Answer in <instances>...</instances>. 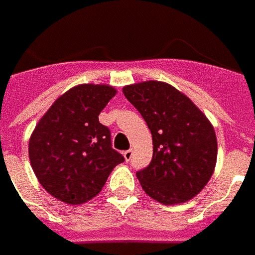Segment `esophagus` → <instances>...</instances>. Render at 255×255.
Returning a JSON list of instances; mask_svg holds the SVG:
<instances>
[{"label": "esophagus", "mask_w": 255, "mask_h": 255, "mask_svg": "<svg viewBox=\"0 0 255 255\" xmlns=\"http://www.w3.org/2000/svg\"><path fill=\"white\" fill-rule=\"evenodd\" d=\"M131 156H133V151L131 149H128V151H124V158L126 162H129L131 159Z\"/></svg>", "instance_id": "esophagus-1"}]
</instances>
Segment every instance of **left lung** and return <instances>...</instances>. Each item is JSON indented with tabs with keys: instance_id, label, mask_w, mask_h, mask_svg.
<instances>
[{
	"instance_id": "left-lung-1",
	"label": "left lung",
	"mask_w": 255,
	"mask_h": 255,
	"mask_svg": "<svg viewBox=\"0 0 255 255\" xmlns=\"http://www.w3.org/2000/svg\"><path fill=\"white\" fill-rule=\"evenodd\" d=\"M152 134L151 163L137 171L141 188L162 205H178L205 188L217 162L211 122L174 86L145 81L124 86Z\"/></svg>"
}]
</instances>
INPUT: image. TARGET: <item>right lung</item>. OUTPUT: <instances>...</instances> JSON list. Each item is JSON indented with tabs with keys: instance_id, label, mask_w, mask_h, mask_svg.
Returning a JSON list of instances; mask_svg holds the SVG:
<instances>
[{
	"instance_id": "obj_1",
	"label": "right lung",
	"mask_w": 255,
	"mask_h": 255,
	"mask_svg": "<svg viewBox=\"0 0 255 255\" xmlns=\"http://www.w3.org/2000/svg\"><path fill=\"white\" fill-rule=\"evenodd\" d=\"M117 95L110 85L74 86L50 106L28 141V158L44 189L67 205L95 198L125 158L111 147L99 115Z\"/></svg>"
}]
</instances>
